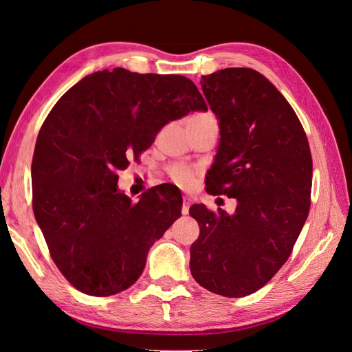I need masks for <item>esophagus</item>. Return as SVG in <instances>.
<instances>
[{
  "label": "esophagus",
  "mask_w": 352,
  "mask_h": 352,
  "mask_svg": "<svg viewBox=\"0 0 352 352\" xmlns=\"http://www.w3.org/2000/svg\"><path fill=\"white\" fill-rule=\"evenodd\" d=\"M190 204H192V201H190V198L184 197V202H182V214H184V216H186L188 212H189Z\"/></svg>",
  "instance_id": "1"
}]
</instances>
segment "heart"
Masks as SVG:
<instances>
[{
  "label": "heart",
  "instance_id": "obj_1",
  "mask_svg": "<svg viewBox=\"0 0 352 352\" xmlns=\"http://www.w3.org/2000/svg\"><path fill=\"white\" fill-rule=\"evenodd\" d=\"M216 122L214 116L211 113H202V114H195L188 119V127H195V126H204L208 123ZM168 175L172 177L173 182H176L180 186H188L190 182H192V172L185 166H173L168 168Z\"/></svg>",
  "mask_w": 352,
  "mask_h": 352
}]
</instances>
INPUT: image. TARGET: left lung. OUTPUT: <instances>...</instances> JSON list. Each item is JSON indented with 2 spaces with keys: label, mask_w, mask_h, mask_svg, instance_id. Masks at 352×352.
Masks as SVG:
<instances>
[{
  "label": "left lung",
  "mask_w": 352,
  "mask_h": 352,
  "mask_svg": "<svg viewBox=\"0 0 352 352\" xmlns=\"http://www.w3.org/2000/svg\"><path fill=\"white\" fill-rule=\"evenodd\" d=\"M199 83L220 124L206 185L238 207L232 216L189 208L199 225L190 273L210 292L241 298L279 272L300 236L311 204L310 145L291 104L257 70L223 69Z\"/></svg>",
  "instance_id": "8db88e82"
}]
</instances>
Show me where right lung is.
Returning <instances> with one entry per match:
<instances>
[{
    "label": "right lung",
    "mask_w": 352,
    "mask_h": 352,
    "mask_svg": "<svg viewBox=\"0 0 352 352\" xmlns=\"http://www.w3.org/2000/svg\"><path fill=\"white\" fill-rule=\"evenodd\" d=\"M197 110L207 104L190 79L116 67L79 80L47 116L32 206L52 261L78 291L110 296L140 279L153 243L180 217L182 195L167 197L166 184L132 202L117 172L164 124Z\"/></svg>",
    "instance_id": "1"
}]
</instances>
